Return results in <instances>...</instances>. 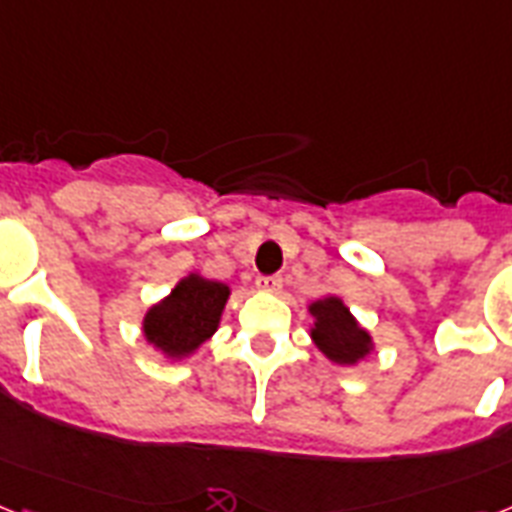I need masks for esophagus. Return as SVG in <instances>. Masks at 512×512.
Instances as JSON below:
<instances>
[{"mask_svg":"<svg viewBox=\"0 0 512 512\" xmlns=\"http://www.w3.org/2000/svg\"><path fill=\"white\" fill-rule=\"evenodd\" d=\"M256 287L264 290V293H280L282 290V277H259Z\"/></svg>","mask_w":512,"mask_h":512,"instance_id":"34e87169","label":"esophagus"}]
</instances>
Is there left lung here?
Wrapping results in <instances>:
<instances>
[{
	"instance_id": "1",
	"label": "left lung",
	"mask_w": 512,
	"mask_h": 512,
	"mask_svg": "<svg viewBox=\"0 0 512 512\" xmlns=\"http://www.w3.org/2000/svg\"><path fill=\"white\" fill-rule=\"evenodd\" d=\"M314 319L308 335L316 350L335 366H356L374 353V337L363 329L340 295H324L308 306Z\"/></svg>"
}]
</instances>
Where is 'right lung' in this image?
<instances>
[{
	"label": "right lung",
	"mask_w": 512,
	"mask_h": 512,
	"mask_svg": "<svg viewBox=\"0 0 512 512\" xmlns=\"http://www.w3.org/2000/svg\"><path fill=\"white\" fill-rule=\"evenodd\" d=\"M230 285L188 272L162 301L143 314L141 332L151 348L167 361H185L214 337L225 314Z\"/></svg>",
	"instance_id": "add662e5"
}]
</instances>
